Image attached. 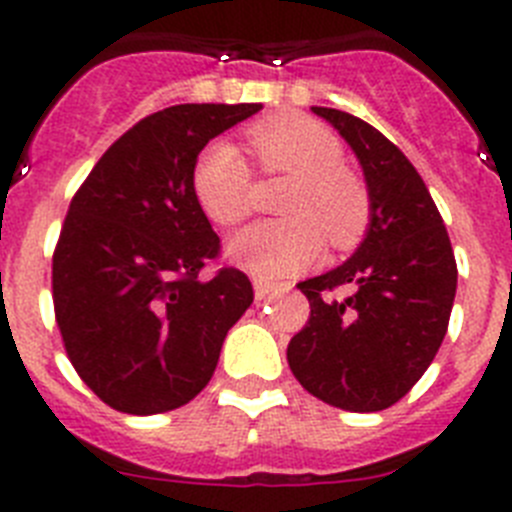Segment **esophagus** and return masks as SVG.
Returning <instances> with one entry per match:
<instances>
[{"label":"esophagus","instance_id":"esophagus-1","mask_svg":"<svg viewBox=\"0 0 512 512\" xmlns=\"http://www.w3.org/2000/svg\"><path fill=\"white\" fill-rule=\"evenodd\" d=\"M284 284H274V282H266V279H253V292H256V300H266L271 295H279L284 292Z\"/></svg>","mask_w":512,"mask_h":512}]
</instances>
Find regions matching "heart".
Wrapping results in <instances>:
<instances>
[{
	"label": "heart",
	"instance_id": "1",
	"mask_svg": "<svg viewBox=\"0 0 512 512\" xmlns=\"http://www.w3.org/2000/svg\"><path fill=\"white\" fill-rule=\"evenodd\" d=\"M248 143L266 176L292 179L279 212L284 220L256 223L230 241L228 253L256 277L295 274L330 248H351L372 220V194L356 171L343 166L338 135L305 115H277L248 130ZM194 197L215 225L233 228L251 212V171L228 140L197 156Z\"/></svg>",
	"mask_w": 512,
	"mask_h": 512
}]
</instances>
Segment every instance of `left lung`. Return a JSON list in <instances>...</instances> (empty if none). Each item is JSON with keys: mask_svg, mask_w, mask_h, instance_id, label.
I'll return each mask as SVG.
<instances>
[{"mask_svg": "<svg viewBox=\"0 0 512 512\" xmlns=\"http://www.w3.org/2000/svg\"><path fill=\"white\" fill-rule=\"evenodd\" d=\"M312 112L354 148L372 194V223L338 269L297 284L310 318L287 361L310 395L351 413H377L413 390L436 359L456 295V259L443 217L408 156L359 117Z\"/></svg>", "mask_w": 512, "mask_h": 512, "instance_id": "8db88e82", "label": "left lung"}]
</instances>
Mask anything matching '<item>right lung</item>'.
<instances>
[{
  "label": "right lung",
  "instance_id": "obj_1",
  "mask_svg": "<svg viewBox=\"0 0 512 512\" xmlns=\"http://www.w3.org/2000/svg\"><path fill=\"white\" fill-rule=\"evenodd\" d=\"M261 104H176L135 122L76 189L56 251L53 310L89 390L128 415L182 408L215 374L253 302L241 269H202L220 238L194 197L202 148Z\"/></svg>",
  "mask_w": 512,
  "mask_h": 512
}]
</instances>
